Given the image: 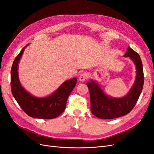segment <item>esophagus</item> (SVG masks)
<instances>
[{"label": "esophagus", "instance_id": "1", "mask_svg": "<svg viewBox=\"0 0 154 154\" xmlns=\"http://www.w3.org/2000/svg\"><path fill=\"white\" fill-rule=\"evenodd\" d=\"M87 77H88L87 74L86 72H83V73L81 74L80 76H79V79L81 82H83V81L85 80V79L87 78Z\"/></svg>", "mask_w": 154, "mask_h": 154}]
</instances>
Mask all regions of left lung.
I'll list each match as a JSON object with an SVG mask.
<instances>
[{
    "instance_id": "left-lung-1",
    "label": "left lung",
    "mask_w": 154,
    "mask_h": 154,
    "mask_svg": "<svg viewBox=\"0 0 154 154\" xmlns=\"http://www.w3.org/2000/svg\"><path fill=\"white\" fill-rule=\"evenodd\" d=\"M125 57L133 61L136 68L135 82L128 94L121 98L109 97L101 87L93 81L87 82L90 92L91 110L94 115L101 119H113L128 115L133 109L142 92L144 83V75L141 58L137 53L129 46Z\"/></svg>"
}]
</instances>
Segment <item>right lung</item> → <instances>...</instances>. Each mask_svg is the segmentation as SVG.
Instances as JSON below:
<instances>
[{
  "label": "right lung",
  "mask_w": 154,
  "mask_h": 154,
  "mask_svg": "<svg viewBox=\"0 0 154 154\" xmlns=\"http://www.w3.org/2000/svg\"><path fill=\"white\" fill-rule=\"evenodd\" d=\"M26 45L15 58L11 71V88L13 97L20 108L30 117L52 119L59 116L66 109L67 99L75 88L77 78L63 82L55 92L46 97H36L31 95L21 85L18 74V63Z\"/></svg>",
  "instance_id": "add662e5"
}]
</instances>
